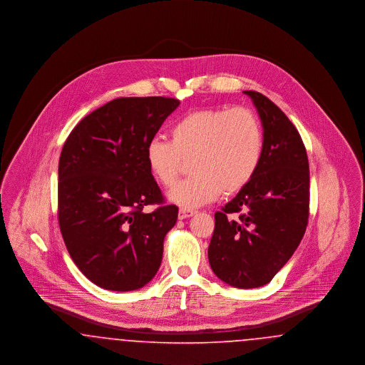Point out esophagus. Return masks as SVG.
<instances>
[{"label": "esophagus", "mask_w": 365, "mask_h": 365, "mask_svg": "<svg viewBox=\"0 0 365 365\" xmlns=\"http://www.w3.org/2000/svg\"><path fill=\"white\" fill-rule=\"evenodd\" d=\"M194 213H195V212H194V210H190V209H179L178 217H179L180 220H183V219H187V217H191V216H192Z\"/></svg>", "instance_id": "esophagus-1"}]
</instances>
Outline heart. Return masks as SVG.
<instances>
[{
  "label": "heart",
  "mask_w": 365,
  "mask_h": 365,
  "mask_svg": "<svg viewBox=\"0 0 365 365\" xmlns=\"http://www.w3.org/2000/svg\"><path fill=\"white\" fill-rule=\"evenodd\" d=\"M264 138L260 120L246 106L207 108L179 118L171 140L153 138L146 146L152 175L164 187L174 186L185 160L192 176L170 191L183 208H198L223 194L231 195L253 179L260 167Z\"/></svg>",
  "instance_id": "b5f03b06"
}]
</instances>
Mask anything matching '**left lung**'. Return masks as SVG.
<instances>
[{
  "label": "left lung",
  "mask_w": 365,
  "mask_h": 365,
  "mask_svg": "<svg viewBox=\"0 0 365 365\" xmlns=\"http://www.w3.org/2000/svg\"><path fill=\"white\" fill-rule=\"evenodd\" d=\"M256 106L264 148L253 179L220 212L209 243V264L227 284L269 283L293 256L309 217V163L294 124L269 98L243 91ZM240 212L237 221L227 219Z\"/></svg>",
  "instance_id": "obj_1"
}]
</instances>
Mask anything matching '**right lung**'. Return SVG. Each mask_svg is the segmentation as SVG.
I'll return each instance as SVG.
<instances>
[{
	"label": "right lung",
	"instance_id": "1",
	"mask_svg": "<svg viewBox=\"0 0 365 365\" xmlns=\"http://www.w3.org/2000/svg\"><path fill=\"white\" fill-rule=\"evenodd\" d=\"M180 104L167 97H123L75 125L58 161V225L71 259L94 284L131 292L160 268L178 207L164 197L146 146ZM161 205L150 214L141 209Z\"/></svg>",
	"mask_w": 365,
	"mask_h": 365
}]
</instances>
